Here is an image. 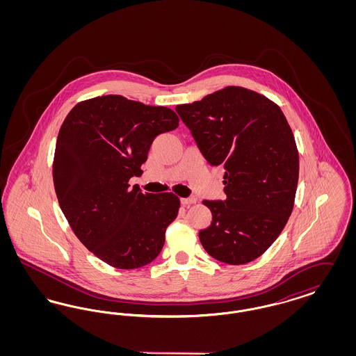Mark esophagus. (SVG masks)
<instances>
[{"instance_id":"34e87169","label":"esophagus","mask_w":356,"mask_h":356,"mask_svg":"<svg viewBox=\"0 0 356 356\" xmlns=\"http://www.w3.org/2000/svg\"><path fill=\"white\" fill-rule=\"evenodd\" d=\"M197 202V199L195 196H191V197H184L181 199V204L183 205H189V204H195Z\"/></svg>"}]
</instances>
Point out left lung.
Here are the masks:
<instances>
[{
	"label": "left lung",
	"instance_id": "left-lung-1",
	"mask_svg": "<svg viewBox=\"0 0 356 356\" xmlns=\"http://www.w3.org/2000/svg\"><path fill=\"white\" fill-rule=\"evenodd\" d=\"M209 165L224 167V200H204L211 225L199 232L204 250L238 266L264 254L292 212L299 153L282 109L241 86L176 106Z\"/></svg>",
	"mask_w": 356,
	"mask_h": 356
}]
</instances>
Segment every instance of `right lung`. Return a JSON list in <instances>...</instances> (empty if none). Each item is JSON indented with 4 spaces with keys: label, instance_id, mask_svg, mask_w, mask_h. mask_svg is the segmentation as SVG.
<instances>
[{
    "label": "right lung",
    "instance_id": "obj_1",
    "mask_svg": "<svg viewBox=\"0 0 356 356\" xmlns=\"http://www.w3.org/2000/svg\"><path fill=\"white\" fill-rule=\"evenodd\" d=\"M177 127L170 108L119 95L79 102L61 125L53 161L58 204L79 240L112 267L140 268L163 250L179 197L128 183L153 140Z\"/></svg>",
    "mask_w": 356,
    "mask_h": 356
}]
</instances>
